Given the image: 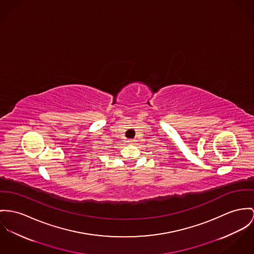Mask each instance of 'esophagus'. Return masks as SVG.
<instances>
[{
	"mask_svg": "<svg viewBox=\"0 0 254 254\" xmlns=\"http://www.w3.org/2000/svg\"><path fill=\"white\" fill-rule=\"evenodd\" d=\"M127 142H128V144H134V143H135V140H132V139H130V140H128Z\"/></svg>",
	"mask_w": 254,
	"mask_h": 254,
	"instance_id": "esophagus-1",
	"label": "esophagus"
}]
</instances>
